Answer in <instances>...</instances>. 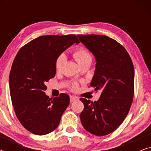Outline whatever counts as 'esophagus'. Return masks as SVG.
I'll return each instance as SVG.
<instances>
[{"label":"esophagus","mask_w":151,"mask_h":151,"mask_svg":"<svg viewBox=\"0 0 151 151\" xmlns=\"http://www.w3.org/2000/svg\"><path fill=\"white\" fill-rule=\"evenodd\" d=\"M78 100H79V98L78 97L74 96H70V100H71V102H73V101H76Z\"/></svg>","instance_id":"34e87169"}]
</instances>
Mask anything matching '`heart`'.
Returning a JSON list of instances; mask_svg holds the SVG:
<instances>
[{
	"label": "heart",
	"mask_w": 151,
	"mask_h": 151,
	"mask_svg": "<svg viewBox=\"0 0 151 151\" xmlns=\"http://www.w3.org/2000/svg\"><path fill=\"white\" fill-rule=\"evenodd\" d=\"M73 58L77 61V63L81 66L83 64L86 63H91L92 61V56L91 53L87 49L84 48V47H79L74 50L73 53ZM67 60V57L65 53H60L58 56L56 58L55 62V69L58 72L61 71L63 69V66ZM71 89L75 91L77 90L78 88V85L77 83L73 82L70 86Z\"/></svg>",
	"instance_id": "b5f03b06"
}]
</instances>
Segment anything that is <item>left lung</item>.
Returning a JSON list of instances; mask_svg holds the SVG:
<instances>
[{
	"label": "left lung",
	"instance_id": "obj_1",
	"mask_svg": "<svg viewBox=\"0 0 151 151\" xmlns=\"http://www.w3.org/2000/svg\"><path fill=\"white\" fill-rule=\"evenodd\" d=\"M94 55L96 71L90 86L101 90L98 101L81 98L84 110L80 117L88 132L103 136L115 131L129 112L134 95V67L127 51L104 35H78Z\"/></svg>",
	"mask_w": 151,
	"mask_h": 151
}]
</instances>
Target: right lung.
Listing matches in <instances>:
<instances>
[{"label":"right lung","mask_w":151,"mask_h":151,"mask_svg":"<svg viewBox=\"0 0 151 151\" xmlns=\"http://www.w3.org/2000/svg\"><path fill=\"white\" fill-rule=\"evenodd\" d=\"M79 42L73 34L42 36L24 45L16 55L9 74L10 95L16 117L31 133L46 135L58 127L69 96L60 93L49 98L45 83L55 75L56 58Z\"/></svg>","instance_id":"obj_1"}]
</instances>
